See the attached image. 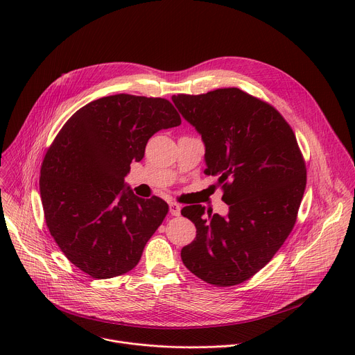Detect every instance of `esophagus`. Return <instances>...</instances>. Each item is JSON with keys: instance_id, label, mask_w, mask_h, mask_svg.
<instances>
[{"instance_id": "obj_1", "label": "esophagus", "mask_w": 355, "mask_h": 355, "mask_svg": "<svg viewBox=\"0 0 355 355\" xmlns=\"http://www.w3.org/2000/svg\"><path fill=\"white\" fill-rule=\"evenodd\" d=\"M170 214L173 216H180L181 214V205L180 204H175V202H171L170 204Z\"/></svg>"}]
</instances>
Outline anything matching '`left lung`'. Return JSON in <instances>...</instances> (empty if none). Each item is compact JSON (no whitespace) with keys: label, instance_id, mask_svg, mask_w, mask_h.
Masks as SVG:
<instances>
[{"label":"left lung","instance_id":"left-lung-1","mask_svg":"<svg viewBox=\"0 0 355 355\" xmlns=\"http://www.w3.org/2000/svg\"><path fill=\"white\" fill-rule=\"evenodd\" d=\"M181 115L205 143L207 175L218 177L226 218L200 205L182 208L195 240L184 266L215 286L239 285L264 268L291 234L306 188L296 136L266 101L229 87L173 95Z\"/></svg>","mask_w":355,"mask_h":355}]
</instances>
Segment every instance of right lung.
Returning a JSON list of instances; mask_svg holds the SVG:
<instances>
[{"label": "right lung", "instance_id": "obj_1", "mask_svg": "<svg viewBox=\"0 0 355 355\" xmlns=\"http://www.w3.org/2000/svg\"><path fill=\"white\" fill-rule=\"evenodd\" d=\"M178 125L168 99L116 94L80 108L47 148L39 180L46 226L83 272L107 279L137 266L168 205L136 196L123 178L151 136Z\"/></svg>", "mask_w": 355, "mask_h": 355}]
</instances>
